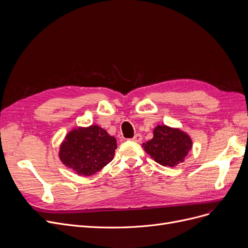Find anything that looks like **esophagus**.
Returning a JSON list of instances; mask_svg holds the SVG:
<instances>
[{
  "mask_svg": "<svg viewBox=\"0 0 248 248\" xmlns=\"http://www.w3.org/2000/svg\"><path fill=\"white\" fill-rule=\"evenodd\" d=\"M132 141H134V142H140L141 140H142V136H141L140 134H136L132 139Z\"/></svg>",
  "mask_w": 248,
  "mask_h": 248,
  "instance_id": "34e87169",
  "label": "esophagus"
}]
</instances>
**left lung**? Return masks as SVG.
<instances>
[{
    "label": "left lung",
    "instance_id": "8db88e82",
    "mask_svg": "<svg viewBox=\"0 0 248 248\" xmlns=\"http://www.w3.org/2000/svg\"><path fill=\"white\" fill-rule=\"evenodd\" d=\"M142 146L148 155L163 167L173 168L184 161L192 148V140L180 129L162 125L153 130V138Z\"/></svg>",
    "mask_w": 248,
    "mask_h": 248
}]
</instances>
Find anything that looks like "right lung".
<instances>
[{"mask_svg": "<svg viewBox=\"0 0 248 248\" xmlns=\"http://www.w3.org/2000/svg\"><path fill=\"white\" fill-rule=\"evenodd\" d=\"M116 139L97 125L70 131L61 145L60 158L77 174L92 175L112 161Z\"/></svg>", "mask_w": 248, "mask_h": 248, "instance_id": "add662e5", "label": "right lung"}]
</instances>
